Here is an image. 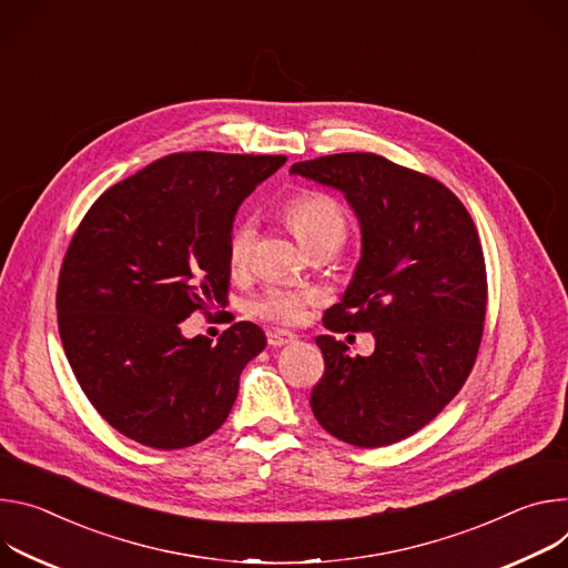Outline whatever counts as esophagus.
<instances>
[{
	"label": "esophagus",
	"instance_id": "1",
	"mask_svg": "<svg viewBox=\"0 0 568 568\" xmlns=\"http://www.w3.org/2000/svg\"><path fill=\"white\" fill-rule=\"evenodd\" d=\"M293 341H297V336L293 332H284V329L268 332V345L271 347H284V345H288Z\"/></svg>",
	"mask_w": 568,
	"mask_h": 568
}]
</instances>
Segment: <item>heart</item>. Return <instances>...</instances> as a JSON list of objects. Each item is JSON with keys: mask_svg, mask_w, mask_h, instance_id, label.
<instances>
[{"mask_svg": "<svg viewBox=\"0 0 568 568\" xmlns=\"http://www.w3.org/2000/svg\"><path fill=\"white\" fill-rule=\"evenodd\" d=\"M286 221L306 250L329 241L343 243L347 234V221L338 203L318 192H306L288 201ZM255 236L257 227L252 219H243L234 225L227 243V257L232 268H243L247 264L252 245H255ZM304 304L306 295L302 293L288 288H268L262 297L250 304V311L264 321L293 325L300 321Z\"/></svg>", "mask_w": 568, "mask_h": 568, "instance_id": "1", "label": "heart"}]
</instances>
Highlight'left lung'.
<instances>
[{"mask_svg": "<svg viewBox=\"0 0 568 568\" xmlns=\"http://www.w3.org/2000/svg\"><path fill=\"white\" fill-rule=\"evenodd\" d=\"M291 175L336 189L356 214L361 260L323 323L374 336L369 356L316 336L325 376L311 410L347 445L399 443L458 395L474 367L487 304L474 221L443 182L382 155H325L293 164Z\"/></svg>", "mask_w": 568, "mask_h": 568, "instance_id": "left-lung-1", "label": "left lung"}]
</instances>
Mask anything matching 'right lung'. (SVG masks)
Here are the masks:
<instances>
[{
    "label": "right lung",
    "mask_w": 568,
    "mask_h": 568,
    "mask_svg": "<svg viewBox=\"0 0 568 568\" xmlns=\"http://www.w3.org/2000/svg\"><path fill=\"white\" fill-rule=\"evenodd\" d=\"M284 155L175 153L110 186L79 225L58 280V329L101 417L153 449H184L230 415L239 376L266 347L234 323L212 343L180 323L227 300L239 205Z\"/></svg>",
    "instance_id": "1"
}]
</instances>
